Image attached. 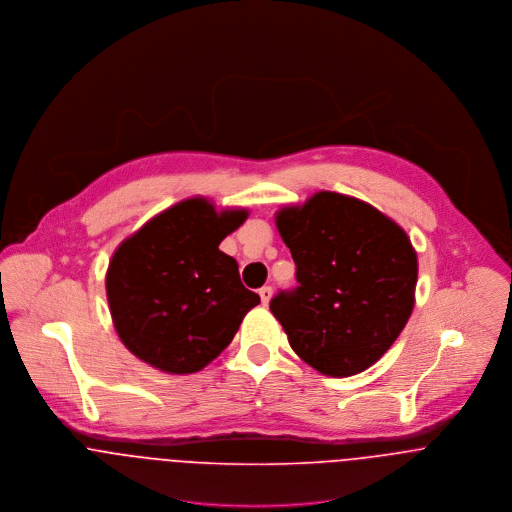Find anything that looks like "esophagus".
Here are the masks:
<instances>
[{"label":"esophagus","instance_id":"34e87169","mask_svg":"<svg viewBox=\"0 0 512 512\" xmlns=\"http://www.w3.org/2000/svg\"><path fill=\"white\" fill-rule=\"evenodd\" d=\"M259 296H261L263 306H267L269 300H271V296H273V288H271V286H263V288L259 290Z\"/></svg>","mask_w":512,"mask_h":512}]
</instances>
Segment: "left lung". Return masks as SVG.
Here are the masks:
<instances>
[{"instance_id":"8db88e82","label":"left lung","mask_w":512,"mask_h":512,"mask_svg":"<svg viewBox=\"0 0 512 512\" xmlns=\"http://www.w3.org/2000/svg\"><path fill=\"white\" fill-rule=\"evenodd\" d=\"M277 228L298 286L273 296L271 312L294 353L330 377L377 363L414 308L418 261L404 229L371 204L326 190L283 208Z\"/></svg>"}]
</instances>
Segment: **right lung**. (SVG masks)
<instances>
[{"label":"right lung","mask_w":512,"mask_h":512,"mask_svg":"<svg viewBox=\"0 0 512 512\" xmlns=\"http://www.w3.org/2000/svg\"><path fill=\"white\" fill-rule=\"evenodd\" d=\"M247 210L206 198L174 204L127 237L108 267L115 332L141 361L174 375L204 369L228 347L245 314L261 302L239 279L222 239Z\"/></svg>","instance_id":"right-lung-1"}]
</instances>
